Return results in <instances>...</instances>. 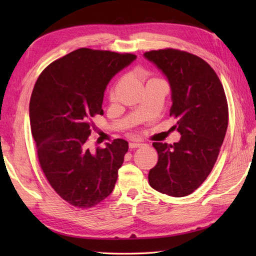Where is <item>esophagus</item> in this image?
<instances>
[{"label":"esophagus","mask_w":256,"mask_h":256,"mask_svg":"<svg viewBox=\"0 0 256 256\" xmlns=\"http://www.w3.org/2000/svg\"><path fill=\"white\" fill-rule=\"evenodd\" d=\"M144 144L140 143V142H131L130 143V148H140V146H143Z\"/></svg>","instance_id":"obj_1"}]
</instances>
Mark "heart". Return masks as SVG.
I'll list each match as a JSON object with an SVG mask.
<instances>
[{"label":"heart","mask_w":256,"mask_h":256,"mask_svg":"<svg viewBox=\"0 0 256 256\" xmlns=\"http://www.w3.org/2000/svg\"><path fill=\"white\" fill-rule=\"evenodd\" d=\"M110 99L111 100H116V86L111 89L110 91Z\"/></svg>","instance_id":"b5f03b06"}]
</instances>
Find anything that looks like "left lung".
I'll return each mask as SVG.
<instances>
[{"instance_id":"obj_1","label":"left lung","mask_w":256,"mask_h":256,"mask_svg":"<svg viewBox=\"0 0 256 256\" xmlns=\"http://www.w3.org/2000/svg\"><path fill=\"white\" fill-rule=\"evenodd\" d=\"M165 74L172 88L170 116L177 118L178 143H153L158 162L148 174L152 188L172 197L194 192L218 158L229 121L224 86L210 64L184 50L146 52Z\"/></svg>"}]
</instances>
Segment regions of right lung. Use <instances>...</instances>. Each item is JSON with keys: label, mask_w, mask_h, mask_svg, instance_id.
I'll return each mask as SVG.
<instances>
[{"label": "right lung", "mask_w": 256, "mask_h": 256, "mask_svg": "<svg viewBox=\"0 0 256 256\" xmlns=\"http://www.w3.org/2000/svg\"><path fill=\"white\" fill-rule=\"evenodd\" d=\"M136 56L79 48L52 62L38 77L30 101L32 135L42 170L52 189L74 206L88 209L104 200L116 186L128 153L126 140L89 150L102 116L106 84Z\"/></svg>", "instance_id": "1"}]
</instances>
